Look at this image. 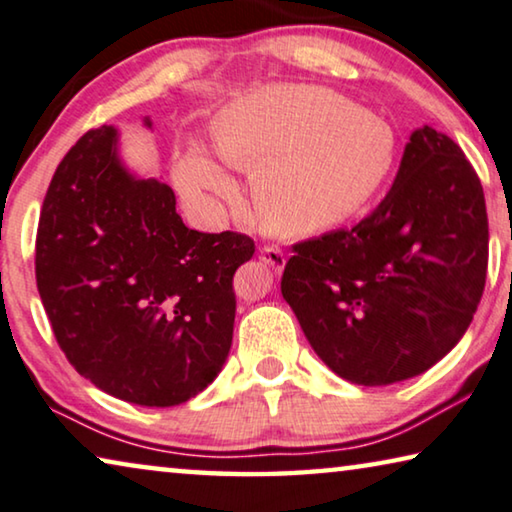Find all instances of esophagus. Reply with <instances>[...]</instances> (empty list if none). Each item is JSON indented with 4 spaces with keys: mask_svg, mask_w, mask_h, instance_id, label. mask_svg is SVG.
Instances as JSON below:
<instances>
[{
    "mask_svg": "<svg viewBox=\"0 0 512 512\" xmlns=\"http://www.w3.org/2000/svg\"><path fill=\"white\" fill-rule=\"evenodd\" d=\"M261 261L272 267L274 272H281L283 265H286V256H283V251L277 249V247H263L261 249Z\"/></svg>",
    "mask_w": 512,
    "mask_h": 512,
    "instance_id": "esophagus-1",
    "label": "esophagus"
}]
</instances>
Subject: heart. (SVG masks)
<instances>
[{
    "label": "heart",
    "mask_w": 512,
    "mask_h": 512,
    "mask_svg": "<svg viewBox=\"0 0 512 512\" xmlns=\"http://www.w3.org/2000/svg\"><path fill=\"white\" fill-rule=\"evenodd\" d=\"M219 155L254 175V196L274 229L306 235L357 217L396 167L398 137L380 116L311 84H272L233 102L215 123ZM178 190L208 210L238 203L229 169L201 144L174 167Z\"/></svg>",
    "instance_id": "1"
}]
</instances>
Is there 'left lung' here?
Instances as JSON below:
<instances>
[{
    "mask_svg": "<svg viewBox=\"0 0 512 512\" xmlns=\"http://www.w3.org/2000/svg\"><path fill=\"white\" fill-rule=\"evenodd\" d=\"M481 180L451 137L414 130L389 194L352 229L295 245L281 295L332 371L410 380L465 336L487 274Z\"/></svg>",
    "mask_w": 512,
    "mask_h": 512,
    "instance_id": "left-lung-1",
    "label": "left lung"
}]
</instances>
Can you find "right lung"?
Returning <instances> with one entry per match:
<instances>
[{"label": "right lung", "mask_w": 512, "mask_h": 512, "mask_svg": "<svg viewBox=\"0 0 512 512\" xmlns=\"http://www.w3.org/2000/svg\"><path fill=\"white\" fill-rule=\"evenodd\" d=\"M254 249L249 235L187 229L174 190L130 174L119 130L102 125L70 148L47 187L36 283L77 373L114 398L171 407L222 371L233 274Z\"/></svg>", "instance_id": "1"}]
</instances>
